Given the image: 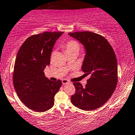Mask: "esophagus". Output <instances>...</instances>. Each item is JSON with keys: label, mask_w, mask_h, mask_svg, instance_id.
<instances>
[{"label": "esophagus", "mask_w": 135, "mask_h": 135, "mask_svg": "<svg viewBox=\"0 0 135 135\" xmlns=\"http://www.w3.org/2000/svg\"><path fill=\"white\" fill-rule=\"evenodd\" d=\"M62 83L64 85H65V84H67V83H70V81H69V80H66V79H64V80H62Z\"/></svg>", "instance_id": "34e87169"}]
</instances>
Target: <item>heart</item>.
<instances>
[{
    "label": "heart",
    "instance_id": "obj_1",
    "mask_svg": "<svg viewBox=\"0 0 135 135\" xmlns=\"http://www.w3.org/2000/svg\"><path fill=\"white\" fill-rule=\"evenodd\" d=\"M62 47L65 51L66 54L72 52H75L78 54L80 49V45L77 41L71 40L65 44Z\"/></svg>",
    "mask_w": 135,
    "mask_h": 135
}]
</instances>
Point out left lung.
<instances>
[{"instance_id": "left-lung-1", "label": "left lung", "mask_w": 135, "mask_h": 135, "mask_svg": "<svg viewBox=\"0 0 135 135\" xmlns=\"http://www.w3.org/2000/svg\"><path fill=\"white\" fill-rule=\"evenodd\" d=\"M69 35L85 47L86 55L81 70L91 76L85 87L80 82L73 83L76 91L71 102L81 110H96L108 101L117 87L118 65L115 52L108 40L99 34L85 31Z\"/></svg>"}]
</instances>
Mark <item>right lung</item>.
<instances>
[{
  "label": "right lung",
  "mask_w": 135,
  "mask_h": 135,
  "mask_svg": "<svg viewBox=\"0 0 135 135\" xmlns=\"http://www.w3.org/2000/svg\"><path fill=\"white\" fill-rule=\"evenodd\" d=\"M63 32H45L28 37L17 55L13 83L18 98L24 105L37 112H44L54 105V97L62 81H51L44 70L50 62L53 47Z\"/></svg>",
  "instance_id": "obj_1"
}]
</instances>
